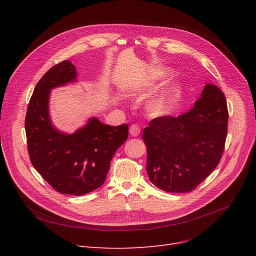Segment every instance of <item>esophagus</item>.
<instances>
[{"label":"esophagus","mask_w":256,"mask_h":256,"mask_svg":"<svg viewBox=\"0 0 256 256\" xmlns=\"http://www.w3.org/2000/svg\"><path fill=\"white\" fill-rule=\"evenodd\" d=\"M141 132V128L138 124H132L130 128V134L132 137H137L139 136V134Z\"/></svg>","instance_id":"34e87169"}]
</instances>
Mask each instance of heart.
I'll use <instances>...</instances> for the list:
<instances>
[{
    "label": "heart",
    "mask_w": 256,
    "mask_h": 256,
    "mask_svg": "<svg viewBox=\"0 0 256 256\" xmlns=\"http://www.w3.org/2000/svg\"><path fill=\"white\" fill-rule=\"evenodd\" d=\"M164 74H166V72H160L154 74V78H160V76H163ZM169 96H165V98H163L158 100L156 102V104H154V109H156V111H160V110H162L163 108L166 106V104H167V102H168V100H169Z\"/></svg>",
    "instance_id": "b5f03b06"
}]
</instances>
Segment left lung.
Segmentation results:
<instances>
[{
  "label": "left lung",
  "instance_id": "obj_1",
  "mask_svg": "<svg viewBox=\"0 0 256 256\" xmlns=\"http://www.w3.org/2000/svg\"><path fill=\"white\" fill-rule=\"evenodd\" d=\"M227 126L225 96L212 84L206 85L189 112L152 119L142 135L150 180L169 193L195 190L220 162Z\"/></svg>",
  "mask_w": 256,
  "mask_h": 256
}]
</instances>
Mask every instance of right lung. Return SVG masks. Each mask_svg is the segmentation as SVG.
<instances>
[{
	"label": "right lung",
	"mask_w": 256,
	"mask_h": 256,
	"mask_svg": "<svg viewBox=\"0 0 256 256\" xmlns=\"http://www.w3.org/2000/svg\"><path fill=\"white\" fill-rule=\"evenodd\" d=\"M76 72L64 60L39 80L26 109L24 130L33 167L54 190L74 196L96 190L106 180L115 152L128 136V126H111L91 118L72 135L52 126L48 117L50 89L72 82Z\"/></svg>",
	"instance_id": "right-lung-1"
}]
</instances>
